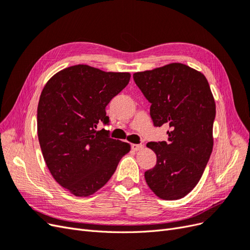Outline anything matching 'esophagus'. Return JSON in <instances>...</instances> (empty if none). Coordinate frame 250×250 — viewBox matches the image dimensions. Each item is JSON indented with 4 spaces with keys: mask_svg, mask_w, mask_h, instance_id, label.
Instances as JSON below:
<instances>
[{
    "mask_svg": "<svg viewBox=\"0 0 250 250\" xmlns=\"http://www.w3.org/2000/svg\"><path fill=\"white\" fill-rule=\"evenodd\" d=\"M144 147V145H142V144H132L131 145V149L133 151H139V150H142Z\"/></svg>",
    "mask_w": 250,
    "mask_h": 250,
    "instance_id": "1",
    "label": "esophagus"
}]
</instances>
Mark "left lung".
Wrapping results in <instances>:
<instances>
[{
  "mask_svg": "<svg viewBox=\"0 0 250 250\" xmlns=\"http://www.w3.org/2000/svg\"><path fill=\"white\" fill-rule=\"evenodd\" d=\"M151 104L155 127L168 126V140L150 142L156 165L146 183L165 200L185 197L198 184L213 150L216 104L204 75L183 63H170L133 74Z\"/></svg>",
  "mask_w": 250,
  "mask_h": 250,
  "instance_id": "8db88e82",
  "label": "left lung"
}]
</instances>
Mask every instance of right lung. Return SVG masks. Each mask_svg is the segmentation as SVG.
I'll return each instance as SVG.
<instances>
[{
	"mask_svg": "<svg viewBox=\"0 0 250 250\" xmlns=\"http://www.w3.org/2000/svg\"><path fill=\"white\" fill-rule=\"evenodd\" d=\"M130 80L129 73L103 72L77 64L58 72L44 85L37 107V134L52 176L75 196L97 192L129 152L113 140L105 107Z\"/></svg>",
	"mask_w": 250,
	"mask_h": 250,
	"instance_id": "add662e5",
	"label": "right lung"
}]
</instances>
